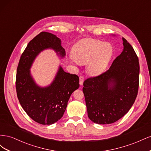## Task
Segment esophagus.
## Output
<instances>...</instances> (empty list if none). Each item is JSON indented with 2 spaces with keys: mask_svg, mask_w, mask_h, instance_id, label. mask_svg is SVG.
<instances>
[{
  "mask_svg": "<svg viewBox=\"0 0 151 151\" xmlns=\"http://www.w3.org/2000/svg\"><path fill=\"white\" fill-rule=\"evenodd\" d=\"M84 77L83 76H81L79 77V84L81 85H83V83H84Z\"/></svg>",
  "mask_w": 151,
  "mask_h": 151,
  "instance_id": "34e87169",
  "label": "esophagus"
}]
</instances>
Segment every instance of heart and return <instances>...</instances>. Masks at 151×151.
I'll return each instance as SVG.
<instances>
[{
	"mask_svg": "<svg viewBox=\"0 0 151 151\" xmlns=\"http://www.w3.org/2000/svg\"><path fill=\"white\" fill-rule=\"evenodd\" d=\"M72 59L79 63H87V71L98 76L105 70L113 53L112 47L98 40L87 38L77 43L72 48Z\"/></svg>",
	"mask_w": 151,
	"mask_h": 151,
	"instance_id": "1",
	"label": "heart"
}]
</instances>
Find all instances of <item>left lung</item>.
Returning <instances> with one entry per match:
<instances>
[{
  "label": "left lung",
  "mask_w": 151,
  "mask_h": 151,
  "mask_svg": "<svg viewBox=\"0 0 151 151\" xmlns=\"http://www.w3.org/2000/svg\"><path fill=\"white\" fill-rule=\"evenodd\" d=\"M123 49L108 70L84 81L89 119L109 124L124 116L134 103L139 86V62L132 45L122 38Z\"/></svg>",
  "instance_id": "left-lung-1"
}]
</instances>
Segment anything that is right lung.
I'll use <instances>...</instances> for the list:
<instances>
[{"label": "right lung", "instance_id": "add662e5", "mask_svg": "<svg viewBox=\"0 0 151 151\" xmlns=\"http://www.w3.org/2000/svg\"><path fill=\"white\" fill-rule=\"evenodd\" d=\"M53 48L62 57L65 55L61 40L43 31L31 40L22 53L17 68L16 89L17 98L32 120L51 125L63 116L70 95L79 88V77L63 71L60 67L53 83L47 88L36 86L29 68L36 55L46 48Z\"/></svg>", "mask_w": 151, "mask_h": 151}]
</instances>
